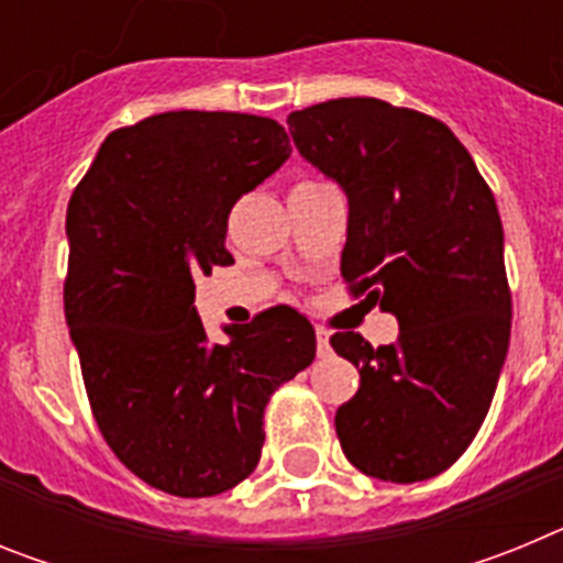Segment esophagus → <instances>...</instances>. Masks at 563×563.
Instances as JSON below:
<instances>
[{
    "instance_id": "1",
    "label": "esophagus",
    "mask_w": 563,
    "mask_h": 563,
    "mask_svg": "<svg viewBox=\"0 0 563 563\" xmlns=\"http://www.w3.org/2000/svg\"><path fill=\"white\" fill-rule=\"evenodd\" d=\"M316 341H318V357H327L330 355V332H324V330H318L316 332Z\"/></svg>"
}]
</instances>
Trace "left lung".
<instances>
[{
    "mask_svg": "<svg viewBox=\"0 0 563 563\" xmlns=\"http://www.w3.org/2000/svg\"><path fill=\"white\" fill-rule=\"evenodd\" d=\"M287 123L301 157L350 200L343 282L400 324L377 350L361 332L330 338L361 372L335 411L343 454L375 479H431L474 442L510 343L494 191L454 132L417 109L335 98Z\"/></svg>",
    "mask_w": 563,
    "mask_h": 563,
    "instance_id": "8db88e82",
    "label": "left lung"
}]
</instances>
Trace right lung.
Returning <instances> with one entry per match:
<instances>
[{"mask_svg": "<svg viewBox=\"0 0 563 563\" xmlns=\"http://www.w3.org/2000/svg\"><path fill=\"white\" fill-rule=\"evenodd\" d=\"M290 157L285 126L242 112L152 114L114 129L67 206L64 316L112 454L183 499L231 490L265 445L273 391L316 357V330L271 307L208 343L197 276L233 265L228 213Z\"/></svg>", "mask_w": 563, "mask_h": 563, "instance_id": "obj_1", "label": "right lung"}]
</instances>
